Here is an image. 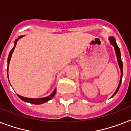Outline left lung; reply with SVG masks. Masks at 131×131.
Here are the masks:
<instances>
[{"label":"left lung","mask_w":131,"mask_h":131,"mask_svg":"<svg viewBox=\"0 0 131 131\" xmlns=\"http://www.w3.org/2000/svg\"><path fill=\"white\" fill-rule=\"evenodd\" d=\"M110 43H112V45L114 46V49H115V52H116V56H117V60H118V64H119V67L121 69V80H120V83H119V85L118 86L117 89L116 90L115 93H114L112 97L116 95V93H117L118 91L119 88L121 87V82H122V79H123V61L121 60V51H120V48L118 46V45L116 44V40H115V38H114V37H110Z\"/></svg>","instance_id":"left-lung-1"}]
</instances>
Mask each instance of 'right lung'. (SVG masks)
<instances>
[{
	"label": "right lung",
	"instance_id": "right-lung-1",
	"mask_svg": "<svg viewBox=\"0 0 131 131\" xmlns=\"http://www.w3.org/2000/svg\"><path fill=\"white\" fill-rule=\"evenodd\" d=\"M22 37H23V36H20L19 38L15 40V46H14V47L13 48L12 50L10 51V53H9V54H8V60H7V63H8V67H7V75H8V64H9V62H10V58H11V56H12V54L13 52L14 49L15 48L16 44H17V42L19 40L20 38H21ZM56 89H55L54 91H53L52 93L50 95H49L48 97H43V98H38V99H34V98H27V97H24L23 96H21L19 95H17L18 97H19L21 100H22L24 102H29L31 103V104H43V103H45L48 101H49L54 96L55 94H56Z\"/></svg>",
	"mask_w": 131,
	"mask_h": 131
}]
</instances>
